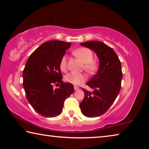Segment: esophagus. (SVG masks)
<instances>
[{
	"mask_svg": "<svg viewBox=\"0 0 149 149\" xmlns=\"http://www.w3.org/2000/svg\"><path fill=\"white\" fill-rule=\"evenodd\" d=\"M79 89V87L74 86V89H75V91H77V90H78Z\"/></svg>",
	"mask_w": 149,
	"mask_h": 149,
	"instance_id": "esophagus-1",
	"label": "esophagus"
}]
</instances>
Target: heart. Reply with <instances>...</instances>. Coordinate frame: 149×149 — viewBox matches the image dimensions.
Returning a JSON list of instances; mask_svg holds the SVG:
<instances>
[{
	"mask_svg": "<svg viewBox=\"0 0 149 149\" xmlns=\"http://www.w3.org/2000/svg\"><path fill=\"white\" fill-rule=\"evenodd\" d=\"M74 54L85 64L84 68L86 71L92 74L97 69V64L93 61V54L92 51L87 48H80L74 50ZM60 68L62 71H65L67 69V57L64 56L60 63ZM66 81L73 85H78L86 80V76L82 74H76V73H70L65 77Z\"/></svg>",
	"mask_w": 149,
	"mask_h": 149,
	"instance_id": "1",
	"label": "heart"
}]
</instances>
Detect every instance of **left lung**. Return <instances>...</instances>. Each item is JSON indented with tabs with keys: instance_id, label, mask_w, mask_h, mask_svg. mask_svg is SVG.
I'll list each match as a JSON object with an SVG mask.
<instances>
[{
	"instance_id": "left-lung-1",
	"label": "left lung",
	"mask_w": 149,
	"mask_h": 149,
	"mask_svg": "<svg viewBox=\"0 0 149 149\" xmlns=\"http://www.w3.org/2000/svg\"><path fill=\"white\" fill-rule=\"evenodd\" d=\"M80 45L94 51L99 60L98 71L86 85L93 92L83 89L84 99L80 109L85 116L95 118L104 114L119 94L122 72L121 62L112 48L100 41H87Z\"/></svg>"
}]
</instances>
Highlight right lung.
I'll return each instance as SVG.
<instances>
[{
    "mask_svg": "<svg viewBox=\"0 0 149 149\" xmlns=\"http://www.w3.org/2000/svg\"><path fill=\"white\" fill-rule=\"evenodd\" d=\"M70 42L49 41L30 55L23 72V86L27 99L44 117H56L62 112L64 100L74 92V85L64 83L60 63ZM59 83V88L53 84Z\"/></svg>",
    "mask_w": 149,
    "mask_h": 149,
    "instance_id": "1",
    "label": "right lung"
}]
</instances>
